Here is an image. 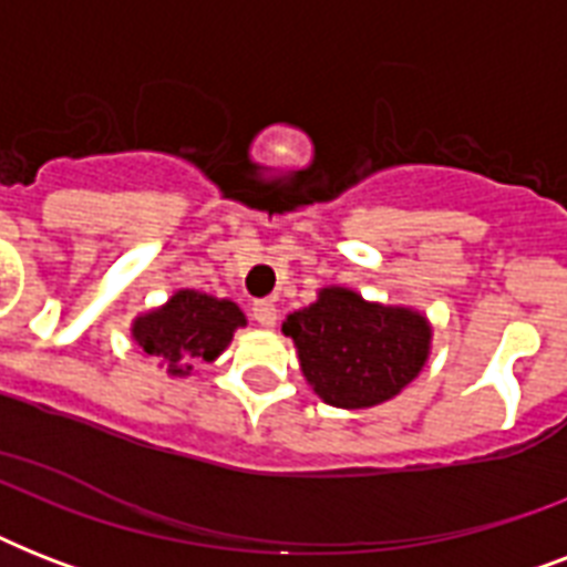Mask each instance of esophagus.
Returning a JSON list of instances; mask_svg holds the SVG:
<instances>
[{
    "label": "esophagus",
    "instance_id": "1",
    "mask_svg": "<svg viewBox=\"0 0 567 567\" xmlns=\"http://www.w3.org/2000/svg\"><path fill=\"white\" fill-rule=\"evenodd\" d=\"M249 311H252V320L258 327H274L276 323V306L270 300H256Z\"/></svg>",
    "mask_w": 567,
    "mask_h": 567
}]
</instances>
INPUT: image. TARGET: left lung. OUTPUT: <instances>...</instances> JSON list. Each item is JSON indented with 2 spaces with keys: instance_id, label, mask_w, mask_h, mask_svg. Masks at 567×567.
<instances>
[{
  "instance_id": "obj_1",
  "label": "left lung",
  "mask_w": 567,
  "mask_h": 567,
  "mask_svg": "<svg viewBox=\"0 0 567 567\" xmlns=\"http://www.w3.org/2000/svg\"><path fill=\"white\" fill-rule=\"evenodd\" d=\"M282 332L300 355L311 391L336 409H371L396 396L430 359L432 323L409 306L364 300L344 285L291 311Z\"/></svg>"
}]
</instances>
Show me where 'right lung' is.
I'll list each match as a JSON object with an SVG mask.
<instances>
[{"label": "right lung", "mask_w": 567, "mask_h": 567, "mask_svg": "<svg viewBox=\"0 0 567 567\" xmlns=\"http://www.w3.org/2000/svg\"><path fill=\"white\" fill-rule=\"evenodd\" d=\"M240 327H247V315L238 302L179 288L164 306L132 320V338L167 377L185 379L194 373V364L217 362Z\"/></svg>", "instance_id": "1"}]
</instances>
